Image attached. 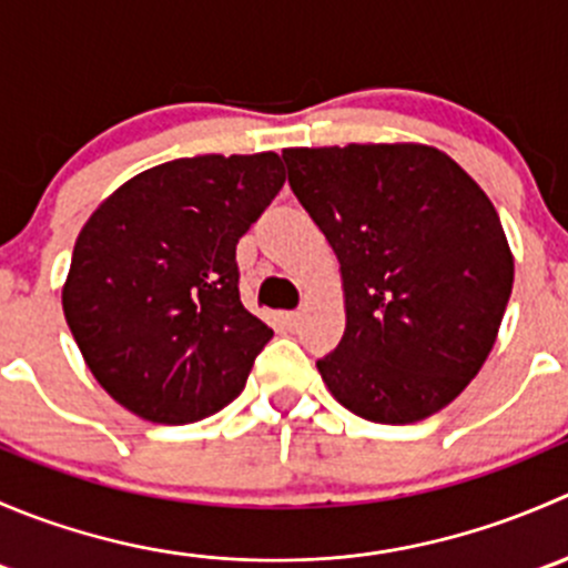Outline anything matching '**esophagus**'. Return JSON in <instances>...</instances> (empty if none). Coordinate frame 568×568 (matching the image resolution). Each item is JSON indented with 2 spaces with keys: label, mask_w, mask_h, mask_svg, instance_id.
I'll return each instance as SVG.
<instances>
[{
  "label": "esophagus",
  "mask_w": 568,
  "mask_h": 568,
  "mask_svg": "<svg viewBox=\"0 0 568 568\" xmlns=\"http://www.w3.org/2000/svg\"><path fill=\"white\" fill-rule=\"evenodd\" d=\"M280 321L285 324V329H296L302 321V313L300 311H288V313H280Z\"/></svg>",
  "instance_id": "obj_1"
}]
</instances>
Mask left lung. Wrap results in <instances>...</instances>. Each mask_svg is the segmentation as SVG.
<instances>
[{"label":"left lung","instance_id":"1","mask_svg":"<svg viewBox=\"0 0 568 568\" xmlns=\"http://www.w3.org/2000/svg\"><path fill=\"white\" fill-rule=\"evenodd\" d=\"M283 159L341 263L346 332L316 363L326 390L390 426L445 409L478 376L511 296L491 200L420 142L285 148Z\"/></svg>","mask_w":568,"mask_h":568}]
</instances>
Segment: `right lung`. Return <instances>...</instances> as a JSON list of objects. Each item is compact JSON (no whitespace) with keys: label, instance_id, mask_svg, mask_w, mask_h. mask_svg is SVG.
<instances>
[{"label":"right lung","instance_id":"1","mask_svg":"<svg viewBox=\"0 0 568 568\" xmlns=\"http://www.w3.org/2000/svg\"><path fill=\"white\" fill-rule=\"evenodd\" d=\"M283 183L277 153H209L134 175L90 214L62 311L120 406L178 426L244 390L274 332L239 300L236 244Z\"/></svg>","mask_w":568,"mask_h":568}]
</instances>
